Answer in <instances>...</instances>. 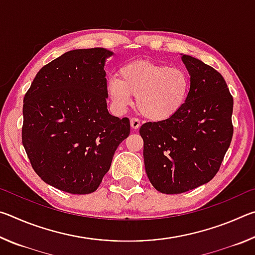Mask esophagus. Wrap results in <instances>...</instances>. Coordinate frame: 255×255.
<instances>
[{
    "label": "esophagus",
    "instance_id": "esophagus-1",
    "mask_svg": "<svg viewBox=\"0 0 255 255\" xmlns=\"http://www.w3.org/2000/svg\"><path fill=\"white\" fill-rule=\"evenodd\" d=\"M130 127L132 130H137L140 127V122L138 119H130Z\"/></svg>",
    "mask_w": 255,
    "mask_h": 255
}]
</instances>
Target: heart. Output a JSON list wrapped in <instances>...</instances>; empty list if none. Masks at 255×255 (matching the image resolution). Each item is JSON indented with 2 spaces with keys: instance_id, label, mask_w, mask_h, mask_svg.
<instances>
[{
  "instance_id": "1",
  "label": "heart",
  "mask_w": 255,
  "mask_h": 255,
  "mask_svg": "<svg viewBox=\"0 0 255 255\" xmlns=\"http://www.w3.org/2000/svg\"><path fill=\"white\" fill-rule=\"evenodd\" d=\"M191 80L181 67H170L147 60H135L119 70V77L108 80L107 93L116 109L124 111L132 105L150 122L169 120L188 100Z\"/></svg>"
}]
</instances>
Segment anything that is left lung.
Masks as SVG:
<instances>
[{"label":"left lung","mask_w":255,"mask_h":255,"mask_svg":"<svg viewBox=\"0 0 255 255\" xmlns=\"http://www.w3.org/2000/svg\"><path fill=\"white\" fill-rule=\"evenodd\" d=\"M181 59L191 80L187 102L171 119L139 129L146 173L166 195L209 182L233 137V97L224 77L192 56L181 54Z\"/></svg>","instance_id":"1"}]
</instances>
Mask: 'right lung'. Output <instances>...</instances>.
<instances>
[{
  "label": "right lung",
  "mask_w": 255,
  "mask_h": 255,
  "mask_svg": "<svg viewBox=\"0 0 255 255\" xmlns=\"http://www.w3.org/2000/svg\"><path fill=\"white\" fill-rule=\"evenodd\" d=\"M112 55L100 47L67 51L37 73L24 96V149L41 180L62 191H96L130 132L128 118L108 111L105 66Z\"/></svg>",
  "instance_id": "add662e5"
}]
</instances>
